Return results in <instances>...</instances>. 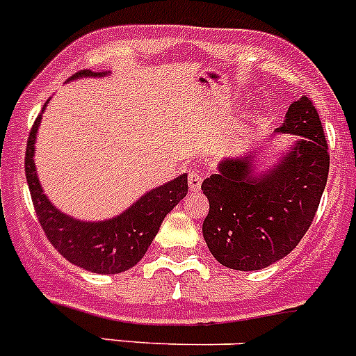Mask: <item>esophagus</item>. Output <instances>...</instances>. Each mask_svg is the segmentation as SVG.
Here are the masks:
<instances>
[{
    "label": "esophagus",
    "instance_id": "34e87169",
    "mask_svg": "<svg viewBox=\"0 0 356 356\" xmlns=\"http://www.w3.org/2000/svg\"><path fill=\"white\" fill-rule=\"evenodd\" d=\"M201 181H203V175L200 171H191L188 172V188L193 193H197L201 188Z\"/></svg>",
    "mask_w": 356,
    "mask_h": 356
}]
</instances>
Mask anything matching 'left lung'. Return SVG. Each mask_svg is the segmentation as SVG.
<instances>
[{"instance_id": "left-lung-1", "label": "left lung", "mask_w": 356, "mask_h": 356, "mask_svg": "<svg viewBox=\"0 0 356 356\" xmlns=\"http://www.w3.org/2000/svg\"><path fill=\"white\" fill-rule=\"evenodd\" d=\"M278 133L289 143L265 153ZM330 169L328 144L307 96L291 103L275 135L217 163L201 184L209 200L203 237L213 259L229 269L259 271L287 257L314 221Z\"/></svg>"}]
</instances>
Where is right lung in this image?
I'll list each match as a JSON object with an SVG mask.
<instances>
[{
    "label": "right lung",
    "instance_id": "1",
    "mask_svg": "<svg viewBox=\"0 0 356 356\" xmlns=\"http://www.w3.org/2000/svg\"><path fill=\"white\" fill-rule=\"evenodd\" d=\"M106 72L89 69L76 72L67 81L81 78H103ZM49 103V102H48ZM48 103L44 105L42 112ZM42 114L37 118L28 137L26 181L31 201L44 234L55 250L74 266L96 275H118L128 271L146 254L147 248L159 234L163 217L187 196V172L175 180L159 185L135 200L127 210L103 221H83L56 209L40 185L35 168V143Z\"/></svg>",
    "mask_w": 356,
    "mask_h": 356
}]
</instances>
